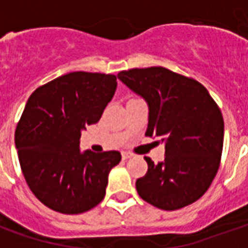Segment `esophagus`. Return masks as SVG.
Returning <instances> with one entry per match:
<instances>
[{
	"label": "esophagus",
	"instance_id": "34e87169",
	"mask_svg": "<svg viewBox=\"0 0 248 248\" xmlns=\"http://www.w3.org/2000/svg\"><path fill=\"white\" fill-rule=\"evenodd\" d=\"M131 156H133V154H130V153H126V151L122 153V158H124V159H129Z\"/></svg>",
	"mask_w": 248,
	"mask_h": 248
}]
</instances>
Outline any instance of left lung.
<instances>
[{
    "label": "left lung",
    "mask_w": 248,
    "mask_h": 248,
    "mask_svg": "<svg viewBox=\"0 0 248 248\" xmlns=\"http://www.w3.org/2000/svg\"><path fill=\"white\" fill-rule=\"evenodd\" d=\"M149 106L146 135L161 138L165 161L146 158L147 172L137 179L140 197L161 210L191 204L217 175L223 149L224 122L207 89L192 78L153 66L118 73Z\"/></svg>",
    "instance_id": "obj_1"
}]
</instances>
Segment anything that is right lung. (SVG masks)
<instances>
[{"label":"right lung","instance_id":"right-lung-1","mask_svg":"<svg viewBox=\"0 0 248 248\" xmlns=\"http://www.w3.org/2000/svg\"><path fill=\"white\" fill-rule=\"evenodd\" d=\"M117 89L113 74L73 71L38 87L28 99L16 147L31 192L62 214L95 207L106 194L119 151L79 150L81 131L97 124Z\"/></svg>","mask_w":248,"mask_h":248}]
</instances>
